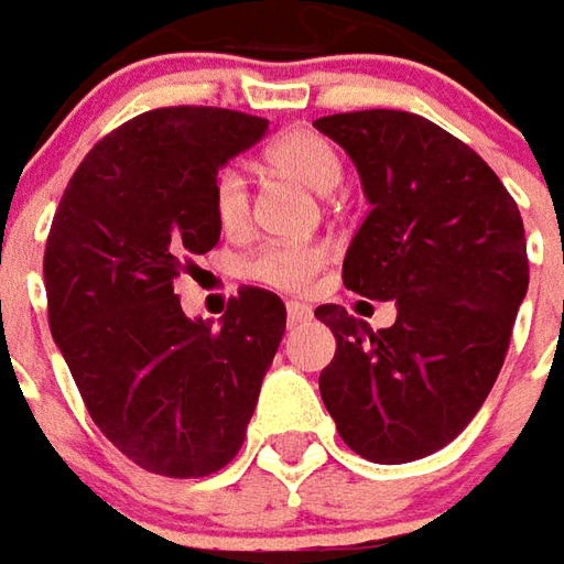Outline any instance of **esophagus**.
<instances>
[{"instance_id": "esophagus-1", "label": "esophagus", "mask_w": 564, "mask_h": 564, "mask_svg": "<svg viewBox=\"0 0 564 564\" xmlns=\"http://www.w3.org/2000/svg\"><path fill=\"white\" fill-rule=\"evenodd\" d=\"M311 319V307L302 305V302H286V323L295 326V323H305Z\"/></svg>"}]
</instances>
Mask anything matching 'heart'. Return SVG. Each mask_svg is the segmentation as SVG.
I'll return each instance as SVG.
<instances>
[{"label":"heart","mask_w":564,"mask_h":564,"mask_svg":"<svg viewBox=\"0 0 564 564\" xmlns=\"http://www.w3.org/2000/svg\"><path fill=\"white\" fill-rule=\"evenodd\" d=\"M269 165L274 172L293 177L314 193H329L341 184V156L329 141L311 132V129H295L286 132L269 148ZM210 208L220 223L223 232H245L250 223V184L247 174L238 165H223L214 174L210 184ZM326 247L314 241H299V245H262L247 257L245 274L250 281L265 283L281 293H305L317 274L326 265Z\"/></svg>","instance_id":"obj_1"}]
</instances>
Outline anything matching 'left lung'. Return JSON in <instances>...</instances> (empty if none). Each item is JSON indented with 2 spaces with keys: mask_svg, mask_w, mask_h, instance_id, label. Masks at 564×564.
I'll return each instance as SVG.
<instances>
[{
  "mask_svg": "<svg viewBox=\"0 0 564 564\" xmlns=\"http://www.w3.org/2000/svg\"><path fill=\"white\" fill-rule=\"evenodd\" d=\"M362 177L371 210L344 257V286L395 302L390 329L319 305L335 359L319 395L344 444L402 465L447 447L496 383L529 290L517 202L468 144L408 111L314 120Z\"/></svg>",
  "mask_w": 564,
  "mask_h": 564,
  "instance_id": "1",
  "label": "left lung"
}]
</instances>
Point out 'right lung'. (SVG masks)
I'll return each instance as SVG.
<instances>
[{"mask_svg":"<svg viewBox=\"0 0 564 564\" xmlns=\"http://www.w3.org/2000/svg\"><path fill=\"white\" fill-rule=\"evenodd\" d=\"M269 129L226 108H156L72 174L44 247L47 319L93 423L165 477L235 459L286 329L274 293L241 286L220 326L189 319L174 278L220 241L214 174Z\"/></svg>","mask_w":564,"mask_h":564,"instance_id":"obj_1","label":"right lung"}]
</instances>
